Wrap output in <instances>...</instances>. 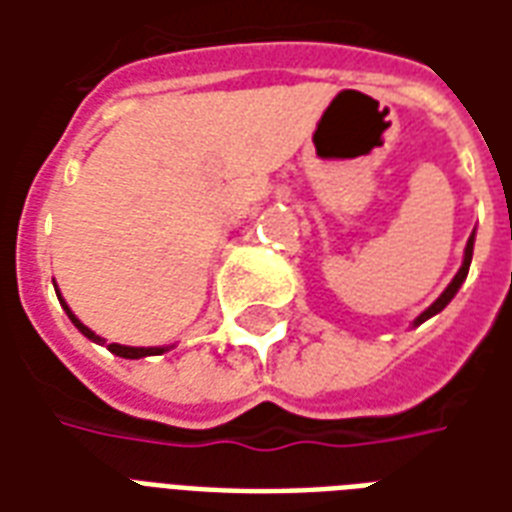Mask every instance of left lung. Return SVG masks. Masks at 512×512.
Masks as SVG:
<instances>
[{"label": "left lung", "instance_id": "left-lung-1", "mask_svg": "<svg viewBox=\"0 0 512 512\" xmlns=\"http://www.w3.org/2000/svg\"><path fill=\"white\" fill-rule=\"evenodd\" d=\"M472 252H474V233L469 235V241H466V249H463V263H461V268H458V274L452 277V282H450V285H447V288L441 290V296L436 301H433V304H430L428 310L419 312L411 326H419V323H425V321H428V318H433V315H439V312L444 310V307H447V304H450L452 299H455V293L461 290L463 279H466V274H469V266H472Z\"/></svg>", "mask_w": 512, "mask_h": 512}]
</instances>
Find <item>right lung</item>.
<instances>
[{"label":"right lung","instance_id":"1","mask_svg":"<svg viewBox=\"0 0 512 512\" xmlns=\"http://www.w3.org/2000/svg\"><path fill=\"white\" fill-rule=\"evenodd\" d=\"M57 299H60L62 310L68 312V318H71L73 326H76V329H79V332H82L84 337H87V340H93V343H98V345H106V340H104V337H101V334H95L93 329H87V326H84V323L79 321L76 315H73L71 307H68V304H65V299H62V293H57ZM106 348H109V351H112V354H115V356H123V359H142V356H161V354H167L169 348H175V345H153V348H134V345L109 343V345H106Z\"/></svg>","mask_w":512,"mask_h":512}]
</instances>
